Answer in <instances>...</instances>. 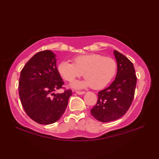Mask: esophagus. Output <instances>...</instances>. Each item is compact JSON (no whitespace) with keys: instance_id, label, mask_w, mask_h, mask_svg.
<instances>
[{"instance_id":"esophagus-1","label":"esophagus","mask_w":159,"mask_h":159,"mask_svg":"<svg viewBox=\"0 0 159 159\" xmlns=\"http://www.w3.org/2000/svg\"><path fill=\"white\" fill-rule=\"evenodd\" d=\"M76 93L77 94H79V95H82V94H84L85 92H80V91H76Z\"/></svg>"}]
</instances>
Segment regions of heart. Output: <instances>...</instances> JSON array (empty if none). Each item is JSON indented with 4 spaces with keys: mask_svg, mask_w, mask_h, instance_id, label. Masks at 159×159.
I'll list each match as a JSON object with an SVG mask.
<instances>
[{
    "mask_svg": "<svg viewBox=\"0 0 159 159\" xmlns=\"http://www.w3.org/2000/svg\"><path fill=\"white\" fill-rule=\"evenodd\" d=\"M116 60L100 54H89L80 55L74 59V63L63 61L59 63L58 70L64 79L72 81L83 74L85 80L74 81V88L80 89L91 86L94 89L106 87L113 79L117 72Z\"/></svg>",
    "mask_w": 159,
    "mask_h": 159,
    "instance_id": "b5f03b06",
    "label": "heart"
}]
</instances>
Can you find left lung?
Segmentation results:
<instances>
[{
    "mask_svg": "<svg viewBox=\"0 0 159 159\" xmlns=\"http://www.w3.org/2000/svg\"><path fill=\"white\" fill-rule=\"evenodd\" d=\"M113 53L117 63L116 79L107 88L98 92L97 103L91 110L93 117L102 122L116 120L127 112L137 85L133 63L117 50Z\"/></svg>",
    "mask_w": 159,
    "mask_h": 159,
    "instance_id": "left-lung-1",
    "label": "left lung"
}]
</instances>
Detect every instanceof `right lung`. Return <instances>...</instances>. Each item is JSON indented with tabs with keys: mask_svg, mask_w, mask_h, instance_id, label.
<instances>
[{
	"mask_svg": "<svg viewBox=\"0 0 159 159\" xmlns=\"http://www.w3.org/2000/svg\"><path fill=\"white\" fill-rule=\"evenodd\" d=\"M55 57L50 50L40 51L30 59L20 73L18 88L21 104L29 117L40 124L58 121L72 94L71 89L53 93L63 88L64 84Z\"/></svg>",
	"mask_w": 159,
	"mask_h": 159,
	"instance_id": "1",
	"label": "right lung"
}]
</instances>
